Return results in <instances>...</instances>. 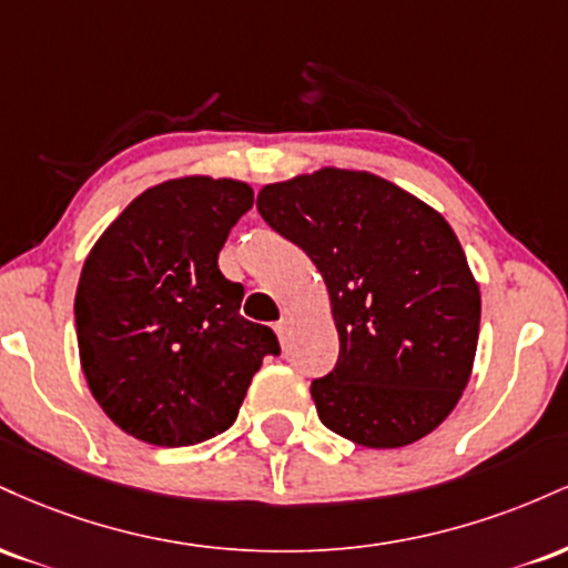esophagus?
I'll use <instances>...</instances> for the list:
<instances>
[{
  "label": "esophagus",
  "mask_w": 568,
  "mask_h": 568,
  "mask_svg": "<svg viewBox=\"0 0 568 568\" xmlns=\"http://www.w3.org/2000/svg\"><path fill=\"white\" fill-rule=\"evenodd\" d=\"M288 331H291V321L288 317H283V321L275 323V334L280 338V344H285V338H288Z\"/></svg>",
  "instance_id": "obj_1"
}]
</instances>
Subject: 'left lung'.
<instances>
[{
  "label": "left lung",
  "instance_id": "8db88e82",
  "mask_svg": "<svg viewBox=\"0 0 568 568\" xmlns=\"http://www.w3.org/2000/svg\"><path fill=\"white\" fill-rule=\"evenodd\" d=\"M256 207L328 288L338 361L310 389L323 425L366 448L433 433L470 382L480 328L478 283L448 221L342 168L266 184Z\"/></svg>",
  "mask_w": 568,
  "mask_h": 568
}]
</instances>
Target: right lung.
<instances>
[{
  "mask_svg": "<svg viewBox=\"0 0 568 568\" xmlns=\"http://www.w3.org/2000/svg\"><path fill=\"white\" fill-rule=\"evenodd\" d=\"M251 205L243 181H165L130 202L84 258L80 361L122 433L165 448L224 433L264 357L280 352L272 328L240 315L243 285L219 270V251Z\"/></svg>",
  "mask_w": 568,
  "mask_h": 568,
  "instance_id": "right-lung-1",
  "label": "right lung"
}]
</instances>
